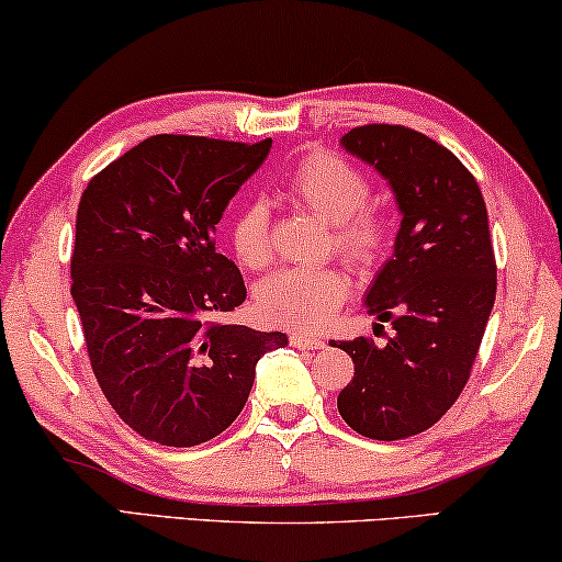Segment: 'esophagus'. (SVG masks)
Here are the masks:
<instances>
[{"label": "esophagus", "instance_id": "obj_1", "mask_svg": "<svg viewBox=\"0 0 562 562\" xmlns=\"http://www.w3.org/2000/svg\"><path fill=\"white\" fill-rule=\"evenodd\" d=\"M289 340L299 350H322V348H325V340H319V337H312V335H302V333H291Z\"/></svg>", "mask_w": 562, "mask_h": 562}]
</instances>
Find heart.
<instances>
[{"mask_svg": "<svg viewBox=\"0 0 562 562\" xmlns=\"http://www.w3.org/2000/svg\"><path fill=\"white\" fill-rule=\"evenodd\" d=\"M366 176L335 153H310L291 168L283 194L333 225V248L360 268L381 256L389 237V220L368 204ZM229 245L248 268L271 260V220L260 199H248L229 220ZM350 294V281L340 268H283L258 289V306L268 322L296 329H317L335 317Z\"/></svg>", "mask_w": 562, "mask_h": 562, "instance_id": "1", "label": "heart"}]
</instances>
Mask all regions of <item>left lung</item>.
<instances>
[{
	"instance_id": "obj_1",
	"label": "left lung",
	"mask_w": 562,
	"mask_h": 562,
	"mask_svg": "<svg viewBox=\"0 0 562 562\" xmlns=\"http://www.w3.org/2000/svg\"><path fill=\"white\" fill-rule=\"evenodd\" d=\"M340 145L389 183L402 225L366 294L394 335L386 345L333 340L356 363L337 409L358 435L404 440L456 404L479 356L496 299L488 214L471 171L417 130L366 125Z\"/></svg>"
}]
</instances>
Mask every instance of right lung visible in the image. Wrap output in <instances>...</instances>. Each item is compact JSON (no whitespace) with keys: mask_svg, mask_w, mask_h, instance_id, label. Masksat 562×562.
Returning <instances> with one entry per match:
<instances>
[{"mask_svg":"<svg viewBox=\"0 0 562 562\" xmlns=\"http://www.w3.org/2000/svg\"><path fill=\"white\" fill-rule=\"evenodd\" d=\"M268 150L153 135L83 189L71 296L106 402L145 440L191 448L225 432L260 356L289 345L220 319L245 302V283L214 233Z\"/></svg>","mask_w":562,"mask_h":562,"instance_id":"1","label":"right lung"}]
</instances>
